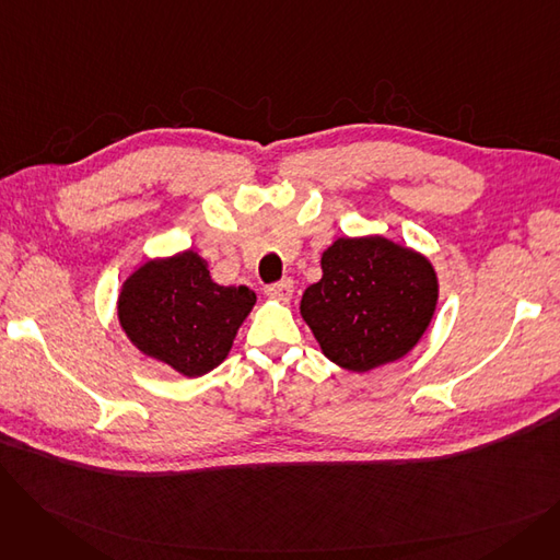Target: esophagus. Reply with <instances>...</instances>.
<instances>
[{
	"label": "esophagus",
	"mask_w": 560,
	"mask_h": 560,
	"mask_svg": "<svg viewBox=\"0 0 560 560\" xmlns=\"http://www.w3.org/2000/svg\"><path fill=\"white\" fill-rule=\"evenodd\" d=\"M292 292H295V283H292V279H283L279 283H272V285L265 288V295L277 300V302H283V304L290 302Z\"/></svg>",
	"instance_id": "34e87169"
}]
</instances>
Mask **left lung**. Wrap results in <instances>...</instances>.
I'll return each instance as SVG.
<instances>
[{
    "mask_svg": "<svg viewBox=\"0 0 560 560\" xmlns=\"http://www.w3.org/2000/svg\"><path fill=\"white\" fill-rule=\"evenodd\" d=\"M319 262L322 279L304 290L300 311L329 361L370 372L420 342L438 304V277L427 256L365 235L338 238Z\"/></svg>",
    "mask_w": 560,
    "mask_h": 560,
    "instance_id": "left-lung-1",
    "label": "left lung"
}]
</instances>
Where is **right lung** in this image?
Listing matches in <instances>:
<instances>
[{
	"label": "right lung",
	"mask_w": 560,
	"mask_h": 560,
	"mask_svg": "<svg viewBox=\"0 0 560 560\" xmlns=\"http://www.w3.org/2000/svg\"><path fill=\"white\" fill-rule=\"evenodd\" d=\"M254 304V290L215 283L209 262L186 249L138 265L122 283L117 317L144 357L201 376L226 359Z\"/></svg>",
	"instance_id": "right-lung-1"
}]
</instances>
